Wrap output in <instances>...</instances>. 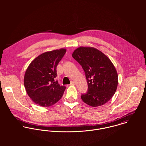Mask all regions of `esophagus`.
I'll use <instances>...</instances> for the list:
<instances>
[{"instance_id": "obj_1", "label": "esophagus", "mask_w": 146, "mask_h": 146, "mask_svg": "<svg viewBox=\"0 0 146 146\" xmlns=\"http://www.w3.org/2000/svg\"><path fill=\"white\" fill-rule=\"evenodd\" d=\"M70 84H71V85H74V84H75V82H74V81H71Z\"/></svg>"}]
</instances>
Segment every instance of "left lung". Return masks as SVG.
Listing matches in <instances>:
<instances>
[{
  "label": "left lung",
  "instance_id": "8db88e82",
  "mask_svg": "<svg viewBox=\"0 0 146 146\" xmlns=\"http://www.w3.org/2000/svg\"><path fill=\"white\" fill-rule=\"evenodd\" d=\"M72 57L85 72L88 89L82 94L84 102L98 107L113 97L118 84L116 68L110 60L99 50L90 47H80L74 50Z\"/></svg>",
  "mask_w": 146,
  "mask_h": 146
}]
</instances>
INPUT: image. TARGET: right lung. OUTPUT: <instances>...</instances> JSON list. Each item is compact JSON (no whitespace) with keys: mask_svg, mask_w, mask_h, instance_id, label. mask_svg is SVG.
I'll use <instances>...</instances> for the list:
<instances>
[{"mask_svg":"<svg viewBox=\"0 0 146 146\" xmlns=\"http://www.w3.org/2000/svg\"><path fill=\"white\" fill-rule=\"evenodd\" d=\"M61 49L46 52L37 57L29 66L24 76L26 92L33 101L42 107H49L62 97L66 86L58 84L57 66L65 54Z\"/></svg>","mask_w":146,"mask_h":146,"instance_id":"right-lung-1","label":"right lung"}]
</instances>
